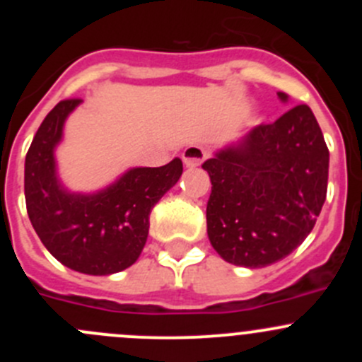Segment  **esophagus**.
I'll return each instance as SVG.
<instances>
[{
	"mask_svg": "<svg viewBox=\"0 0 362 362\" xmlns=\"http://www.w3.org/2000/svg\"><path fill=\"white\" fill-rule=\"evenodd\" d=\"M206 156L208 152L204 151L202 145H189L184 151V154H182V159H184V164L187 168H196L206 159Z\"/></svg>",
	"mask_w": 362,
	"mask_h": 362,
	"instance_id": "obj_1",
	"label": "esophagus"
}]
</instances>
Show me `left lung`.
<instances>
[{
    "label": "left lung",
    "instance_id": "left-lung-1",
    "mask_svg": "<svg viewBox=\"0 0 362 362\" xmlns=\"http://www.w3.org/2000/svg\"><path fill=\"white\" fill-rule=\"evenodd\" d=\"M282 101L287 94L279 93ZM211 180L206 231L224 261L264 268L315 226L327 192L329 151L308 105L250 129L204 160Z\"/></svg>",
    "mask_w": 362,
    "mask_h": 362
}]
</instances>
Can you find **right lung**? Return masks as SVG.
<instances>
[{"label":"right lung","mask_w":362,"mask_h":362,"mask_svg":"<svg viewBox=\"0 0 362 362\" xmlns=\"http://www.w3.org/2000/svg\"><path fill=\"white\" fill-rule=\"evenodd\" d=\"M78 105L80 100L59 101L36 131L25 156V208L36 235L57 261L86 275H112L140 257L152 208L184 168L175 158L159 168H131L94 194L69 192L57 178L54 151L64 120Z\"/></svg>","instance_id":"add662e5"}]
</instances>
